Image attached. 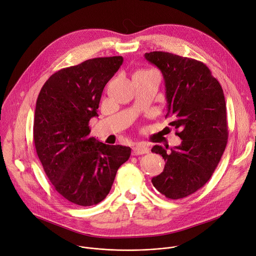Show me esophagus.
<instances>
[{"label":"esophagus","mask_w":256,"mask_h":256,"mask_svg":"<svg viewBox=\"0 0 256 256\" xmlns=\"http://www.w3.org/2000/svg\"><path fill=\"white\" fill-rule=\"evenodd\" d=\"M148 148L142 144H136V146L132 148V156H138V154H148Z\"/></svg>","instance_id":"34e87169"}]
</instances>
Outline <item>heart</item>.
Listing matches in <instances>:
<instances>
[{"label":"heart","mask_w":256,"mask_h":256,"mask_svg":"<svg viewBox=\"0 0 256 256\" xmlns=\"http://www.w3.org/2000/svg\"><path fill=\"white\" fill-rule=\"evenodd\" d=\"M142 71H144V70H142Z\"/></svg>","instance_id":"b5f03b06"}]
</instances>
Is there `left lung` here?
<instances>
[{"label":"left lung","instance_id":"left-lung-1","mask_svg":"<svg viewBox=\"0 0 256 256\" xmlns=\"http://www.w3.org/2000/svg\"><path fill=\"white\" fill-rule=\"evenodd\" d=\"M144 58L164 76L166 118H172L170 124L180 130L182 140L170 152L152 146L166 164L152 183L160 194L177 200L202 188L220 162L228 138L225 98L203 62L162 51L146 53Z\"/></svg>","mask_w":256,"mask_h":256}]
</instances>
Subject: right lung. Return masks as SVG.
<instances>
[{
  "label": "right lung",
  "mask_w": 256,
  "mask_h": 256,
  "mask_svg": "<svg viewBox=\"0 0 256 256\" xmlns=\"http://www.w3.org/2000/svg\"><path fill=\"white\" fill-rule=\"evenodd\" d=\"M122 56L94 58L63 68L45 82L36 102L33 136L38 158L55 190L69 202L92 206L110 193L130 146L90 138V120Z\"/></svg>",
  "instance_id": "1"
}]
</instances>
